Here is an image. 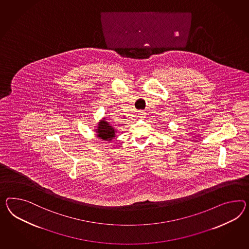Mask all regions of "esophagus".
I'll return each mask as SVG.
<instances>
[{
	"mask_svg": "<svg viewBox=\"0 0 249 249\" xmlns=\"http://www.w3.org/2000/svg\"><path fill=\"white\" fill-rule=\"evenodd\" d=\"M141 115H144V113L143 112H141ZM143 117V116H142Z\"/></svg>",
	"mask_w": 249,
	"mask_h": 249,
	"instance_id": "34e87169",
	"label": "esophagus"
}]
</instances>
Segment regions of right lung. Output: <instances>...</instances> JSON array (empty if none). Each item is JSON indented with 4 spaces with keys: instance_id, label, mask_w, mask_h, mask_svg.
<instances>
[{
    "instance_id": "right-lung-1",
    "label": "right lung",
    "mask_w": 249,
    "mask_h": 249,
    "mask_svg": "<svg viewBox=\"0 0 249 249\" xmlns=\"http://www.w3.org/2000/svg\"><path fill=\"white\" fill-rule=\"evenodd\" d=\"M96 131V136L103 141L113 140L115 137V128L106 120V118H104L98 123Z\"/></svg>"
}]
</instances>
